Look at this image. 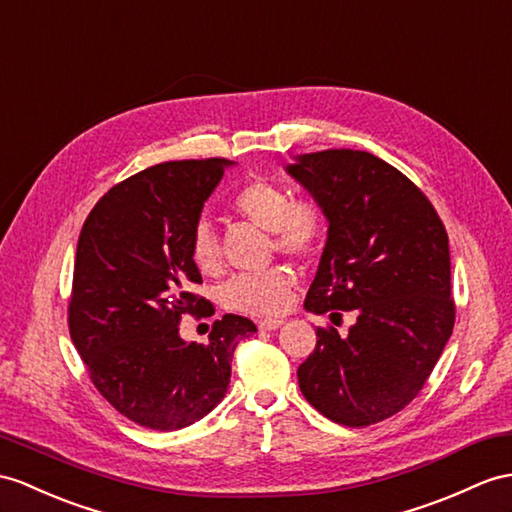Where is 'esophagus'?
I'll return each instance as SVG.
<instances>
[{"label":"esophagus","mask_w":512,"mask_h":512,"mask_svg":"<svg viewBox=\"0 0 512 512\" xmlns=\"http://www.w3.org/2000/svg\"><path fill=\"white\" fill-rule=\"evenodd\" d=\"M282 326L280 319H265L258 321V330H278Z\"/></svg>","instance_id":"1"}]
</instances>
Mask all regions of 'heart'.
Instances as JSON below:
<instances>
[{
    "label": "heart",
    "mask_w": 512,
    "mask_h": 512,
    "mask_svg": "<svg viewBox=\"0 0 512 512\" xmlns=\"http://www.w3.org/2000/svg\"><path fill=\"white\" fill-rule=\"evenodd\" d=\"M232 215L267 230L271 249L297 260L313 258L328 234V215L315 197L291 199L286 186L252 178L230 197ZM191 260L199 273L215 276L221 269V247L210 223L199 221L191 232ZM295 276L286 267L256 273H236L219 286V304L234 313L252 317H276L291 302Z\"/></svg>",
    "instance_id": "b5f03b06"
}]
</instances>
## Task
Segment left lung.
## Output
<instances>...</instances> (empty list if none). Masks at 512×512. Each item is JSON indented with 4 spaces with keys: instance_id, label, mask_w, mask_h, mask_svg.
Segmentation results:
<instances>
[{
    "instance_id": "1",
    "label": "left lung",
    "mask_w": 512,
    "mask_h": 512,
    "mask_svg": "<svg viewBox=\"0 0 512 512\" xmlns=\"http://www.w3.org/2000/svg\"><path fill=\"white\" fill-rule=\"evenodd\" d=\"M289 173L330 221L304 306L332 321L356 313L347 336L317 328L299 389L323 417L365 428L415 400L452 336L447 232L419 186L369 152L323 149Z\"/></svg>"
}]
</instances>
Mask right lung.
I'll use <instances>...</instances> for the list:
<instances>
[{
    "label": "right lung",
    "instance_id": "right-lung-1",
    "mask_svg": "<svg viewBox=\"0 0 512 512\" xmlns=\"http://www.w3.org/2000/svg\"><path fill=\"white\" fill-rule=\"evenodd\" d=\"M230 160L160 162L115 184L86 217L73 265L69 334L89 378L123 417L180 430L228 391L236 345L256 326L223 315L208 343L180 339L182 317L215 313L193 293L202 276L191 232Z\"/></svg>",
    "mask_w": 512,
    "mask_h": 512
}]
</instances>
